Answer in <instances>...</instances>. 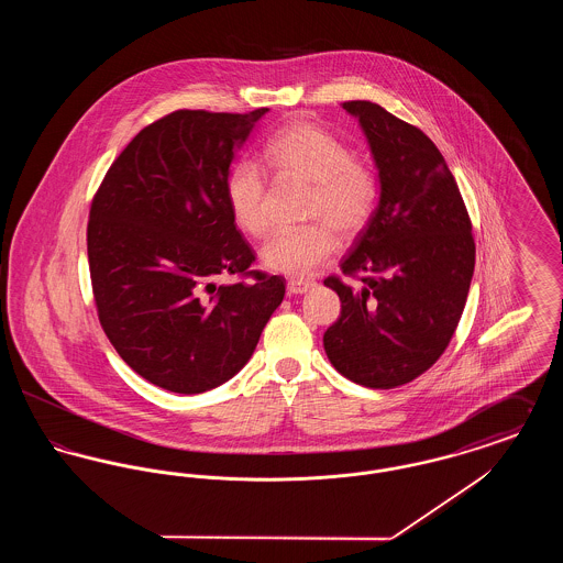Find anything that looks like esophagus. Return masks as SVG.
<instances>
[{
	"mask_svg": "<svg viewBox=\"0 0 563 563\" xmlns=\"http://www.w3.org/2000/svg\"><path fill=\"white\" fill-rule=\"evenodd\" d=\"M312 287H314V283H312V280H299V278H291V280L287 283V291H289V295L306 294V291H310Z\"/></svg>",
	"mask_w": 563,
	"mask_h": 563,
	"instance_id": "obj_1",
	"label": "esophagus"
}]
</instances>
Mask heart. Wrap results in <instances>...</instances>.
Wrapping results in <instances>:
<instances>
[{
  "instance_id": "1",
  "label": "heart",
  "mask_w": 563,
  "mask_h": 563,
  "mask_svg": "<svg viewBox=\"0 0 563 563\" xmlns=\"http://www.w3.org/2000/svg\"><path fill=\"white\" fill-rule=\"evenodd\" d=\"M264 158L274 173L312 186L308 219L321 221L299 230H278L260 251L266 268L303 278L335 251L333 230L342 236H354L369 223L379 184L369 166L354 161L342 139L310 122H294L280 129L266 143ZM225 198L242 232L251 236L268 232L266 175L255 162L239 161L230 168Z\"/></svg>"
}]
</instances>
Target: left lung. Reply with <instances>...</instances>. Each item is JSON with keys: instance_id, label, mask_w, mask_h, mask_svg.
<instances>
[{"instance_id": "8db88e82", "label": "left lung", "mask_w": 563, "mask_h": 563, "mask_svg": "<svg viewBox=\"0 0 563 563\" xmlns=\"http://www.w3.org/2000/svg\"><path fill=\"white\" fill-rule=\"evenodd\" d=\"M367 139L379 198L342 262L361 289L324 280L342 312L322 338L331 365L367 388L424 374L448 349L475 269V241L454 175L437 145L372 101L342 103Z\"/></svg>"}]
</instances>
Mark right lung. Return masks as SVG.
Wrapping results in <instances>:
<instances>
[{
  "label": "right lung",
  "instance_id": "obj_1",
  "mask_svg": "<svg viewBox=\"0 0 563 563\" xmlns=\"http://www.w3.org/2000/svg\"><path fill=\"white\" fill-rule=\"evenodd\" d=\"M268 108L179 109L145 126L111 164L88 221V264L103 331L147 382L198 395L253 356L285 278L249 272L225 179ZM251 275L217 286L216 276Z\"/></svg>",
  "mask_w": 563,
  "mask_h": 563
}]
</instances>
